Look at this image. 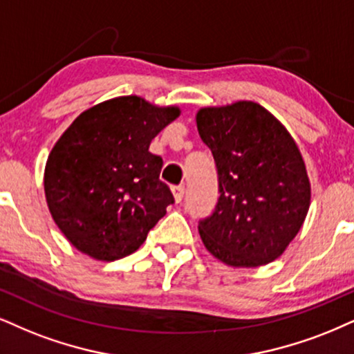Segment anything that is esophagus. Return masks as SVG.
<instances>
[{
    "mask_svg": "<svg viewBox=\"0 0 354 354\" xmlns=\"http://www.w3.org/2000/svg\"><path fill=\"white\" fill-rule=\"evenodd\" d=\"M184 194H185V187L184 185L172 187V195H174V200H176V203L182 202V198H184Z\"/></svg>",
    "mask_w": 354,
    "mask_h": 354,
    "instance_id": "34e87169",
    "label": "esophagus"
}]
</instances>
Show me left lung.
<instances>
[{
	"label": "left lung",
	"mask_w": 354,
	"mask_h": 354,
	"mask_svg": "<svg viewBox=\"0 0 354 354\" xmlns=\"http://www.w3.org/2000/svg\"><path fill=\"white\" fill-rule=\"evenodd\" d=\"M197 129L215 159L220 189L215 212L198 223L205 248L233 268L272 263L310 207V180L294 138L254 102L202 108Z\"/></svg>",
	"instance_id": "obj_1"
}]
</instances>
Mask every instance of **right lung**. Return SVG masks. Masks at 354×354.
<instances>
[{
  "mask_svg": "<svg viewBox=\"0 0 354 354\" xmlns=\"http://www.w3.org/2000/svg\"><path fill=\"white\" fill-rule=\"evenodd\" d=\"M180 115L141 97H118L75 118L52 147L44 190L55 225L98 261L129 256L174 203L151 141Z\"/></svg>",
  "mask_w": 354,
  "mask_h": 354,
  "instance_id": "obj_1",
  "label": "right lung"
}]
</instances>
